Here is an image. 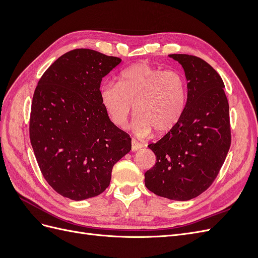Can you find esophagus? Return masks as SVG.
<instances>
[{
	"instance_id": "34e87169",
	"label": "esophagus",
	"mask_w": 258,
	"mask_h": 258,
	"mask_svg": "<svg viewBox=\"0 0 258 258\" xmlns=\"http://www.w3.org/2000/svg\"><path fill=\"white\" fill-rule=\"evenodd\" d=\"M142 147H143V144L136 141V140H132V141H131V151L132 152H137L139 150H141Z\"/></svg>"
}]
</instances>
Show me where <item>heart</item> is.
Segmentation results:
<instances>
[{"label":"heart","instance_id":"heart-1","mask_svg":"<svg viewBox=\"0 0 258 258\" xmlns=\"http://www.w3.org/2000/svg\"><path fill=\"white\" fill-rule=\"evenodd\" d=\"M100 98L116 126H124L135 108L137 115L132 128L138 136L146 137L153 129L161 135L181 118L186 103V84L176 71H162L142 62L123 70L118 84L104 83Z\"/></svg>","mask_w":258,"mask_h":258}]
</instances>
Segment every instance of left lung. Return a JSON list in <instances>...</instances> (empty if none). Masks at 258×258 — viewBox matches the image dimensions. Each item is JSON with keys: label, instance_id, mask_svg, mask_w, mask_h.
<instances>
[{"label": "left lung", "instance_id": "1", "mask_svg": "<svg viewBox=\"0 0 258 258\" xmlns=\"http://www.w3.org/2000/svg\"><path fill=\"white\" fill-rule=\"evenodd\" d=\"M187 80V101L181 118L158 142L148 147L156 156L147 170L148 190L171 200L186 201L212 185L231 143L229 105L222 77L208 62L173 53Z\"/></svg>", "mask_w": 258, "mask_h": 258}]
</instances>
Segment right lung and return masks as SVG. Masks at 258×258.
<instances>
[{"label": "right lung", "mask_w": 258, "mask_h": 258, "mask_svg": "<svg viewBox=\"0 0 258 258\" xmlns=\"http://www.w3.org/2000/svg\"><path fill=\"white\" fill-rule=\"evenodd\" d=\"M120 58L79 48L62 54L37 83L30 140L41 172L61 196L84 200L110 185L131 138L108 118L100 98L103 77Z\"/></svg>", "instance_id": "right-lung-1"}]
</instances>
